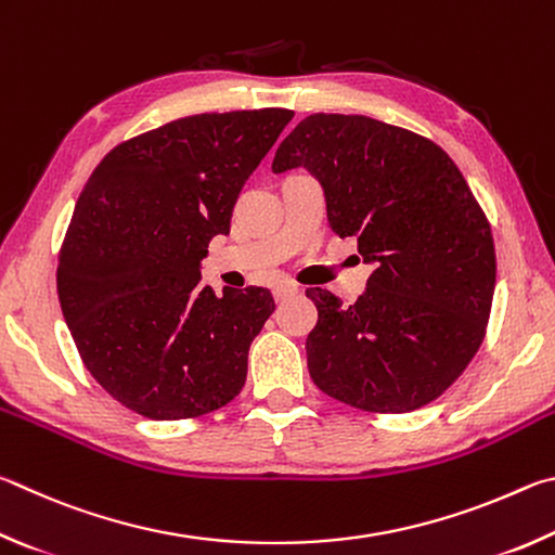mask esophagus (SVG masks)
<instances>
[{"mask_svg": "<svg viewBox=\"0 0 555 555\" xmlns=\"http://www.w3.org/2000/svg\"><path fill=\"white\" fill-rule=\"evenodd\" d=\"M272 295H275L278 302H285L287 297L297 295V285H293V283H283V285H278L275 289H272Z\"/></svg>", "mask_w": 555, "mask_h": 555, "instance_id": "34e87169", "label": "esophagus"}]
</instances>
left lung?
<instances>
[{
  "instance_id": "8db88e82",
  "label": "left lung",
  "mask_w": 555,
  "mask_h": 555,
  "mask_svg": "<svg viewBox=\"0 0 555 555\" xmlns=\"http://www.w3.org/2000/svg\"><path fill=\"white\" fill-rule=\"evenodd\" d=\"M299 165L322 182L336 236H356L375 266L351 307L307 289L314 385L373 414L439 400L485 341L498 280L490 221L459 165L426 135L361 114L299 121L272 170Z\"/></svg>"
}]
</instances>
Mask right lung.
Here are the masks:
<instances>
[{
    "label": "right lung",
    "mask_w": 555,
    "mask_h": 555,
    "mask_svg": "<svg viewBox=\"0 0 555 555\" xmlns=\"http://www.w3.org/2000/svg\"><path fill=\"white\" fill-rule=\"evenodd\" d=\"M293 109L194 114L104 155L57 256V299L82 363L116 402L155 422L229 404L270 289L202 285L209 241Z\"/></svg>",
    "instance_id": "obj_1"
}]
</instances>
